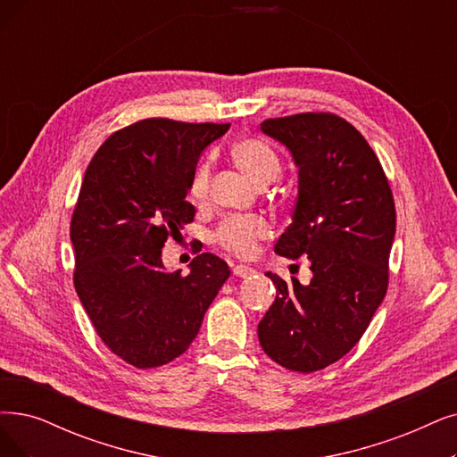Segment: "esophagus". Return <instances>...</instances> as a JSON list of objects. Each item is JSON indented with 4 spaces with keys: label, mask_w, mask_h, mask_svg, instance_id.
<instances>
[{
    "label": "esophagus",
    "mask_w": 457,
    "mask_h": 457,
    "mask_svg": "<svg viewBox=\"0 0 457 457\" xmlns=\"http://www.w3.org/2000/svg\"><path fill=\"white\" fill-rule=\"evenodd\" d=\"M232 273H234V276H238V278H249V276H253L254 270H253L251 266L238 264V266H234V268H232Z\"/></svg>",
    "instance_id": "esophagus-1"
}]
</instances>
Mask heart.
I'll use <instances>...</instances> for the list:
<instances>
[{"instance_id":"obj_1","label":"heart","mask_w":457,"mask_h":457,"mask_svg":"<svg viewBox=\"0 0 457 457\" xmlns=\"http://www.w3.org/2000/svg\"><path fill=\"white\" fill-rule=\"evenodd\" d=\"M232 161L238 165L257 186L264 187L276 181L281 174V161L271 148L261 138H240L230 148ZM212 170L208 162L196 165L191 184L189 198L195 204L206 203L210 193ZM271 234V227L264 217L257 215H230L215 230V242L223 249L230 251L236 257L249 259L257 253L261 240H266Z\"/></svg>"}]
</instances>
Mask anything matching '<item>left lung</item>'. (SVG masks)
<instances>
[{
	"mask_svg": "<svg viewBox=\"0 0 457 457\" xmlns=\"http://www.w3.org/2000/svg\"><path fill=\"white\" fill-rule=\"evenodd\" d=\"M261 129L298 167L296 206L276 253L305 254L313 279L266 273L278 296L259 322V341L279 366L313 373L353 349L386 295L394 196L371 145L346 120L303 112L264 120Z\"/></svg>",
	"mask_w": 457,
	"mask_h": 457,
	"instance_id": "8db88e82",
	"label": "left lung"
}]
</instances>
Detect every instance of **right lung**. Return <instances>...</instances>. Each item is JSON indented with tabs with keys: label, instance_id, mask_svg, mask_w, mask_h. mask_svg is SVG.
Segmentation results:
<instances>
[{
	"label": "right lung",
	"instance_id": "add662e5",
	"mask_svg": "<svg viewBox=\"0 0 457 457\" xmlns=\"http://www.w3.org/2000/svg\"><path fill=\"white\" fill-rule=\"evenodd\" d=\"M228 127L140 120L108 137L86 169L71 219L72 281L103 343L138 370L189 349L230 276L212 253L196 254L186 278L161 261L195 219L186 196L200 154Z\"/></svg>",
	"mask_w": 457,
	"mask_h": 457
}]
</instances>
